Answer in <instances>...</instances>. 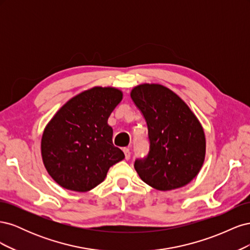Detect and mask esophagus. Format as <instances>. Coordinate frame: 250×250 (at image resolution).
Returning <instances> with one entry per match:
<instances>
[{"label": "esophagus", "mask_w": 250, "mask_h": 250, "mask_svg": "<svg viewBox=\"0 0 250 250\" xmlns=\"http://www.w3.org/2000/svg\"><path fill=\"white\" fill-rule=\"evenodd\" d=\"M123 151H124V154H125V158L128 161L130 158V151H129V149H128V148H124Z\"/></svg>", "instance_id": "esophagus-1"}]
</instances>
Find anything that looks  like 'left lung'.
Returning <instances> with one entry per match:
<instances>
[{
  "mask_svg": "<svg viewBox=\"0 0 250 250\" xmlns=\"http://www.w3.org/2000/svg\"><path fill=\"white\" fill-rule=\"evenodd\" d=\"M130 97L148 126L149 154L134 162V169L148 186L171 191L190 184L206 158V135L188 104L167 86L143 83Z\"/></svg>",
  "mask_w": 250,
  "mask_h": 250,
  "instance_id": "8db88e82",
  "label": "left lung"
}]
</instances>
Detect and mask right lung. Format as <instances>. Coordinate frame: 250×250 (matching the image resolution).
Listing matches in <instances>:
<instances>
[{
    "mask_svg": "<svg viewBox=\"0 0 250 250\" xmlns=\"http://www.w3.org/2000/svg\"><path fill=\"white\" fill-rule=\"evenodd\" d=\"M123 99L112 86H94L64 103L44 127L41 152L44 168L66 190L87 192L100 185L111 166L125 158L112 144L107 121Z\"/></svg>",
    "mask_w": 250,
    "mask_h": 250,
    "instance_id": "1",
    "label": "right lung"
}]
</instances>
